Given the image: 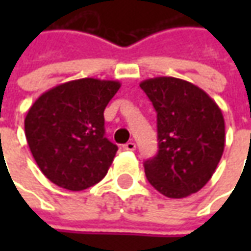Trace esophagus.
Returning a JSON list of instances; mask_svg holds the SVG:
<instances>
[{
    "label": "esophagus",
    "mask_w": 251,
    "mask_h": 251,
    "mask_svg": "<svg viewBox=\"0 0 251 251\" xmlns=\"http://www.w3.org/2000/svg\"><path fill=\"white\" fill-rule=\"evenodd\" d=\"M123 150L124 151H135V144L132 141H128L127 144L123 145Z\"/></svg>",
    "instance_id": "esophagus-1"
}]
</instances>
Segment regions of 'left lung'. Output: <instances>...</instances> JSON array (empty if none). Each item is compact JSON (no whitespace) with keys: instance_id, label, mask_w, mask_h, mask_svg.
<instances>
[{"instance_id":"left-lung-1","label":"left lung","mask_w":251,"mask_h":251,"mask_svg":"<svg viewBox=\"0 0 251 251\" xmlns=\"http://www.w3.org/2000/svg\"><path fill=\"white\" fill-rule=\"evenodd\" d=\"M156 110L158 153L145 160L160 194L184 198L212 177L225 148V120L215 101L184 79L158 76L140 83Z\"/></svg>"}]
</instances>
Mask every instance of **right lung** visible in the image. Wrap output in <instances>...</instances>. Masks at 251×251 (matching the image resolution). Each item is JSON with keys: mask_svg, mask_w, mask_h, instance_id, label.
<instances>
[{"mask_svg": "<svg viewBox=\"0 0 251 251\" xmlns=\"http://www.w3.org/2000/svg\"><path fill=\"white\" fill-rule=\"evenodd\" d=\"M120 86L119 81L75 79L44 92L30 106L25 135L51 183L82 191L106 176L119 148L104 137L103 111Z\"/></svg>", "mask_w": 251, "mask_h": 251, "instance_id": "1", "label": "right lung"}]
</instances>
